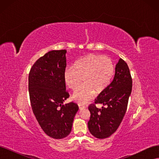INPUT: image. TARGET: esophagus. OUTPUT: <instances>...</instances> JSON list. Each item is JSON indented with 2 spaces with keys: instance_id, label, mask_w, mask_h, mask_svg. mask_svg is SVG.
I'll list each match as a JSON object with an SVG mask.
<instances>
[{
  "instance_id": "esophagus-1",
  "label": "esophagus",
  "mask_w": 159,
  "mask_h": 159,
  "mask_svg": "<svg viewBox=\"0 0 159 159\" xmlns=\"http://www.w3.org/2000/svg\"><path fill=\"white\" fill-rule=\"evenodd\" d=\"M78 105H79V108H80V110H81V109H85V108H86V107H85V106H84V105H83L79 104Z\"/></svg>"
}]
</instances>
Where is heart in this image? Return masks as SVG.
<instances>
[{
  "mask_svg": "<svg viewBox=\"0 0 159 159\" xmlns=\"http://www.w3.org/2000/svg\"><path fill=\"white\" fill-rule=\"evenodd\" d=\"M115 67L111 59L102 55L90 54L80 59L74 67H68L64 71L67 87L75 90L72 99L79 104H86L93 98L95 91L103 92L111 83Z\"/></svg>",
  "mask_w": 159,
  "mask_h": 159,
  "instance_id": "b5f03b06",
  "label": "heart"
}]
</instances>
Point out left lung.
<instances>
[{
	"label": "left lung",
	"mask_w": 159,
	"mask_h": 159,
	"mask_svg": "<svg viewBox=\"0 0 159 159\" xmlns=\"http://www.w3.org/2000/svg\"><path fill=\"white\" fill-rule=\"evenodd\" d=\"M132 91V78L127 63L120 58L115 66L111 83L95 99V103L103 104L102 109L94 104L89 106L91 113L89 131L98 139L110 137L117 131L126 113Z\"/></svg>",
	"instance_id": "left-lung-1"
}]
</instances>
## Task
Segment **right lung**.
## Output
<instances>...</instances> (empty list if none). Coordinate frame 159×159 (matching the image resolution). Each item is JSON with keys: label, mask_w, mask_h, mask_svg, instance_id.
<instances>
[{"label": "right lung", "mask_w": 159, "mask_h": 159, "mask_svg": "<svg viewBox=\"0 0 159 159\" xmlns=\"http://www.w3.org/2000/svg\"><path fill=\"white\" fill-rule=\"evenodd\" d=\"M67 51L52 50L38 59L28 76V90L33 113L44 133L61 139L71 131L78 105L63 104L69 98L66 91L64 71Z\"/></svg>", "instance_id": "1"}]
</instances>
